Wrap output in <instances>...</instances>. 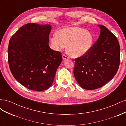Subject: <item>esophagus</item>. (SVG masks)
Returning a JSON list of instances; mask_svg holds the SVG:
<instances>
[{
    "mask_svg": "<svg viewBox=\"0 0 126 126\" xmlns=\"http://www.w3.org/2000/svg\"><path fill=\"white\" fill-rule=\"evenodd\" d=\"M63 59L64 60H66V59H68V57L67 56H66L65 55H63Z\"/></svg>",
    "mask_w": 126,
    "mask_h": 126,
    "instance_id": "esophagus-1",
    "label": "esophagus"
}]
</instances>
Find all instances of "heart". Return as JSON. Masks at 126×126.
<instances>
[{
    "instance_id": "1",
    "label": "heart",
    "mask_w": 126,
    "mask_h": 126,
    "mask_svg": "<svg viewBox=\"0 0 126 126\" xmlns=\"http://www.w3.org/2000/svg\"><path fill=\"white\" fill-rule=\"evenodd\" d=\"M52 46L60 50L67 47V51L74 58L86 54L92 47L93 36L91 33L78 27H68L60 29L50 38Z\"/></svg>"
}]
</instances>
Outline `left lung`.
Returning <instances> with one entry per match:
<instances>
[{"mask_svg": "<svg viewBox=\"0 0 126 126\" xmlns=\"http://www.w3.org/2000/svg\"><path fill=\"white\" fill-rule=\"evenodd\" d=\"M100 33L86 54L75 59L74 74L81 88L93 90L114 77L120 63V46L116 37L105 26L98 25Z\"/></svg>", "mask_w": 126, "mask_h": 126, "instance_id": "obj_1", "label": "left lung"}]
</instances>
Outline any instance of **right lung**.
Segmentation results:
<instances>
[{
    "instance_id": "obj_1",
    "label": "right lung",
    "mask_w": 126,
    "mask_h": 126,
    "mask_svg": "<svg viewBox=\"0 0 126 126\" xmlns=\"http://www.w3.org/2000/svg\"><path fill=\"white\" fill-rule=\"evenodd\" d=\"M50 25L29 23L10 38L8 47L10 70L20 84L40 91L50 87L62 61L61 52L49 46Z\"/></svg>"
}]
</instances>
